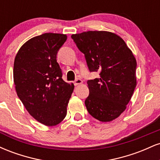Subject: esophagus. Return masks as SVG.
<instances>
[{"label": "esophagus", "instance_id": "obj_1", "mask_svg": "<svg viewBox=\"0 0 160 160\" xmlns=\"http://www.w3.org/2000/svg\"><path fill=\"white\" fill-rule=\"evenodd\" d=\"M82 80H80V79H77V80H75L74 81V84L77 86L80 85V84H82Z\"/></svg>", "mask_w": 160, "mask_h": 160}]
</instances>
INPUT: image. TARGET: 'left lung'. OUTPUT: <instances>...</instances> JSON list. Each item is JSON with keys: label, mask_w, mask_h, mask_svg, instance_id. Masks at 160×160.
<instances>
[{"label": "left lung", "mask_w": 160, "mask_h": 160, "mask_svg": "<svg viewBox=\"0 0 160 160\" xmlns=\"http://www.w3.org/2000/svg\"><path fill=\"white\" fill-rule=\"evenodd\" d=\"M78 48L85 56L90 72L100 78L88 80L89 95L85 101L92 117L110 122L126 108L136 86L137 62L120 36L104 31L72 34Z\"/></svg>", "instance_id": "1"}]
</instances>
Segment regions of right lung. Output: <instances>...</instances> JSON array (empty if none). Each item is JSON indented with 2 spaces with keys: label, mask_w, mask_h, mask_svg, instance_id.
Listing matches in <instances>:
<instances>
[{
  "label": "right lung",
  "mask_w": 160,
  "mask_h": 160,
  "mask_svg": "<svg viewBox=\"0 0 160 160\" xmlns=\"http://www.w3.org/2000/svg\"><path fill=\"white\" fill-rule=\"evenodd\" d=\"M67 35L45 33L28 40L16 54L13 80L18 97L36 120L47 126L65 119L74 84L62 80L57 62Z\"/></svg>",
  "instance_id": "obj_1"
}]
</instances>
